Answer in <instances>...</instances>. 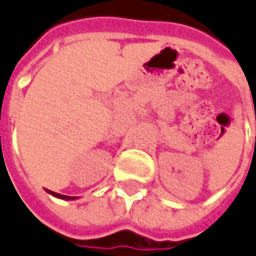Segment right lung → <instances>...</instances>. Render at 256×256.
Listing matches in <instances>:
<instances>
[{
    "instance_id": "obj_1",
    "label": "right lung",
    "mask_w": 256,
    "mask_h": 256,
    "mask_svg": "<svg viewBox=\"0 0 256 256\" xmlns=\"http://www.w3.org/2000/svg\"><path fill=\"white\" fill-rule=\"evenodd\" d=\"M46 192H48V194H52V196L57 198V199H62V200H76V199H78L77 196H64V194H56V192H53V190H48V189H46Z\"/></svg>"
}]
</instances>
